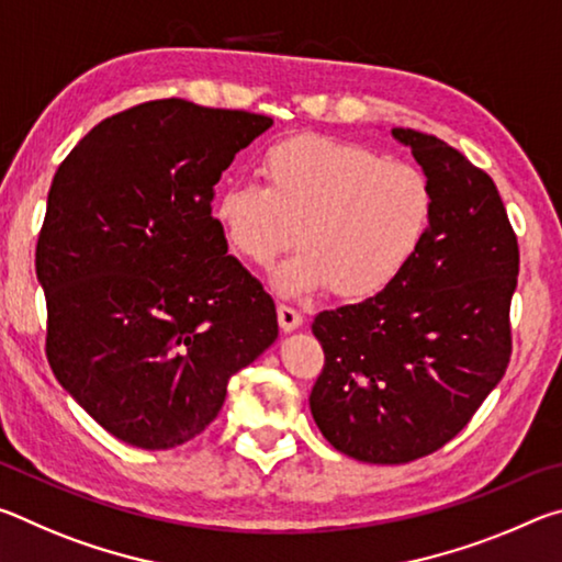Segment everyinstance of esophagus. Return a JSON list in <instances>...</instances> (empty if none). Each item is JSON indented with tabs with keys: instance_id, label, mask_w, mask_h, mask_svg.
I'll list each match as a JSON object with an SVG mask.
<instances>
[{
	"instance_id": "34e87169",
	"label": "esophagus",
	"mask_w": 562,
	"mask_h": 562,
	"mask_svg": "<svg viewBox=\"0 0 562 562\" xmlns=\"http://www.w3.org/2000/svg\"><path fill=\"white\" fill-rule=\"evenodd\" d=\"M278 319H280L282 331H294V329L302 327V315L294 307H290V304H280Z\"/></svg>"
}]
</instances>
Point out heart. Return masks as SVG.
Listing matches in <instances>:
<instances>
[{"mask_svg": "<svg viewBox=\"0 0 562 562\" xmlns=\"http://www.w3.org/2000/svg\"><path fill=\"white\" fill-rule=\"evenodd\" d=\"M265 186L237 180L217 195L213 215L227 245L268 265L294 243L302 250L272 270L282 297L335 288L345 300L384 292L429 237L434 188L424 170L372 148L325 136L280 140L262 156Z\"/></svg>", "mask_w": 562, "mask_h": 562, "instance_id": "obj_1", "label": "heart"}]
</instances>
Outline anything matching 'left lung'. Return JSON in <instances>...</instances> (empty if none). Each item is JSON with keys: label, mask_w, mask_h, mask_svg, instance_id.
<instances>
[{"label": "left lung", "mask_w": 562, "mask_h": 562, "mask_svg": "<svg viewBox=\"0 0 562 562\" xmlns=\"http://www.w3.org/2000/svg\"><path fill=\"white\" fill-rule=\"evenodd\" d=\"M434 188L429 237L394 284L319 312L310 412L337 451L408 463L449 443L506 374L518 243L498 188L441 138L392 128Z\"/></svg>", "instance_id": "obj_1"}]
</instances>
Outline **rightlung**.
Segmentation results:
<instances>
[{
	"label": "right lung",
	"mask_w": 562,
	"mask_h": 562,
	"mask_svg": "<svg viewBox=\"0 0 562 562\" xmlns=\"http://www.w3.org/2000/svg\"><path fill=\"white\" fill-rule=\"evenodd\" d=\"M270 116L148 101L93 126L52 180L36 245L46 357L123 443L166 451L221 414L227 382L278 339V312L211 205Z\"/></svg>",
	"instance_id": "add662e5"
}]
</instances>
